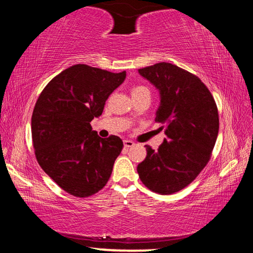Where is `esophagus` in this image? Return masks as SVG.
<instances>
[{
  "mask_svg": "<svg viewBox=\"0 0 253 253\" xmlns=\"http://www.w3.org/2000/svg\"><path fill=\"white\" fill-rule=\"evenodd\" d=\"M135 145V143L132 142V140H129V139H125L124 140V146L129 148V147H132Z\"/></svg>",
  "mask_w": 253,
  "mask_h": 253,
  "instance_id": "34e87169",
  "label": "esophagus"
}]
</instances>
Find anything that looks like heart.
Wrapping results in <instances>:
<instances>
[{
    "label": "heart",
    "mask_w": 253,
    "mask_h": 253,
    "mask_svg": "<svg viewBox=\"0 0 253 253\" xmlns=\"http://www.w3.org/2000/svg\"><path fill=\"white\" fill-rule=\"evenodd\" d=\"M143 91H148V92H149V89H148L147 87H145V85H136V87L132 88L131 93L143 92Z\"/></svg>",
    "instance_id": "1"
}]
</instances>
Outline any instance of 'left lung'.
Segmentation results:
<instances>
[{"label": "left lung", "mask_w": 253, "mask_h": 253, "mask_svg": "<svg viewBox=\"0 0 253 253\" xmlns=\"http://www.w3.org/2000/svg\"><path fill=\"white\" fill-rule=\"evenodd\" d=\"M161 93L156 123L168 139L156 151L148 145L137 166L140 181L158 194H173L191 184L210 161L219 132V113L207 85L195 75L169 62L139 69Z\"/></svg>", "instance_id": "left-lung-1"}]
</instances>
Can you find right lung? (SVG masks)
I'll use <instances>...</instances> for the list:
<instances>
[{"label": "right lung", "instance_id": "obj_1", "mask_svg": "<svg viewBox=\"0 0 253 253\" xmlns=\"http://www.w3.org/2000/svg\"><path fill=\"white\" fill-rule=\"evenodd\" d=\"M125 78L126 71L75 65L55 76L38 98L31 119L34 154L67 193L88 198L108 182L123 140L114 135L100 138L90 122Z\"/></svg>", "mask_w": 253, "mask_h": 253}]
</instances>
